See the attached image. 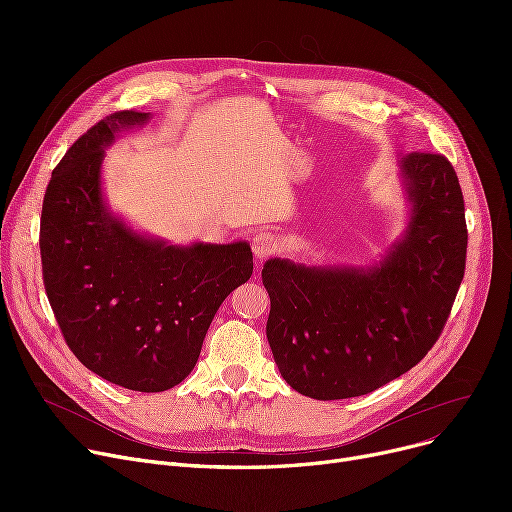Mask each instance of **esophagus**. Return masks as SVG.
<instances>
[{
	"label": "esophagus",
	"instance_id": "esophagus-1",
	"mask_svg": "<svg viewBox=\"0 0 512 512\" xmlns=\"http://www.w3.org/2000/svg\"><path fill=\"white\" fill-rule=\"evenodd\" d=\"M251 242H253V253H255L257 261H263L278 251V236L274 232L257 230L253 234Z\"/></svg>",
	"mask_w": 512,
	"mask_h": 512
}]
</instances>
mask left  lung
<instances>
[{"label": "left lung", "mask_w": 512, "mask_h": 512, "mask_svg": "<svg viewBox=\"0 0 512 512\" xmlns=\"http://www.w3.org/2000/svg\"><path fill=\"white\" fill-rule=\"evenodd\" d=\"M400 176L411 218L382 261L263 265L274 361L309 398L340 400L382 388L415 367L446 326L467 259L461 184L440 153L405 155Z\"/></svg>", "instance_id": "obj_1"}]
</instances>
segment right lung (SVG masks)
<instances>
[{"mask_svg":"<svg viewBox=\"0 0 512 512\" xmlns=\"http://www.w3.org/2000/svg\"><path fill=\"white\" fill-rule=\"evenodd\" d=\"M149 114L99 120L62 157L41 211L43 284L74 357L134 392H164L193 371L213 315L253 274L247 242L168 245L130 230L101 195L105 147Z\"/></svg>","mask_w":512,"mask_h":512,"instance_id":"obj_1","label":"right lung"}]
</instances>
